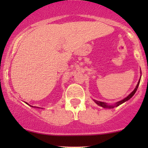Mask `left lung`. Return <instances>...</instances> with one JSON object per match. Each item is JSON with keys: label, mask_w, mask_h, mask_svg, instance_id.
I'll list each match as a JSON object with an SVG mask.
<instances>
[{"label": "left lung", "mask_w": 148, "mask_h": 148, "mask_svg": "<svg viewBox=\"0 0 148 148\" xmlns=\"http://www.w3.org/2000/svg\"><path fill=\"white\" fill-rule=\"evenodd\" d=\"M140 79H139V81H138V84H137L136 87L135 88V89H134V90L132 91V92H131L130 94L127 97H125V99H123V100H121V101H118V102H116V103H115L114 105H108V104H107L106 103L103 102V101H97V100H94L95 102V103H97V104L99 105V106L103 107V108H114V107H117V106H120V104H122V103H123L124 102H125V101H127V100L130 99L131 98H132V97L134 96V95L135 94L136 92V90H137V89H138V86H139V84H140Z\"/></svg>", "instance_id": "left-lung-1"}]
</instances>
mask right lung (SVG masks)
<instances>
[{"label": "right lung", "mask_w": 148, "mask_h": 148, "mask_svg": "<svg viewBox=\"0 0 148 148\" xmlns=\"http://www.w3.org/2000/svg\"><path fill=\"white\" fill-rule=\"evenodd\" d=\"M27 104H28V105H29V104H28V103H27ZM32 106V107H33V106Z\"/></svg>", "instance_id": "obj_1"}]
</instances>
